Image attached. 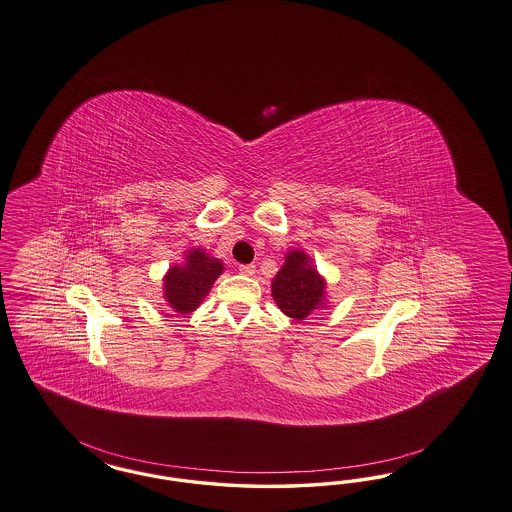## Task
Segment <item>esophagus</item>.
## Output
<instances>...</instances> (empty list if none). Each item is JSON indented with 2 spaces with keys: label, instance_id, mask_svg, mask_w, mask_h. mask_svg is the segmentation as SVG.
<instances>
[{
  "label": "esophagus",
  "instance_id": "34e87169",
  "mask_svg": "<svg viewBox=\"0 0 512 512\" xmlns=\"http://www.w3.org/2000/svg\"><path fill=\"white\" fill-rule=\"evenodd\" d=\"M240 272L244 274V276H253L255 274V265H240Z\"/></svg>",
  "mask_w": 512,
  "mask_h": 512
}]
</instances>
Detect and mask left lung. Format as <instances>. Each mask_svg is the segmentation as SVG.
Instances as JSON below:
<instances>
[{
  "mask_svg": "<svg viewBox=\"0 0 512 512\" xmlns=\"http://www.w3.org/2000/svg\"><path fill=\"white\" fill-rule=\"evenodd\" d=\"M272 297L285 316L297 321L325 306V280L304 251L293 249L285 255V265L272 280Z\"/></svg>",
  "mask_w": 512,
  "mask_h": 512,
  "instance_id": "1",
  "label": "left lung"
}]
</instances>
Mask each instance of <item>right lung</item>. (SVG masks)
I'll list each match as a JSON object with an SVG mask.
<instances>
[{
	"label": "right lung",
	"instance_id": "right-lung-1",
	"mask_svg": "<svg viewBox=\"0 0 512 512\" xmlns=\"http://www.w3.org/2000/svg\"><path fill=\"white\" fill-rule=\"evenodd\" d=\"M223 272V263L204 249L194 247L185 255V265L172 266L164 276V299L179 312H194L210 293L213 282Z\"/></svg>",
	"mask_w": 512,
	"mask_h": 512
}]
</instances>
